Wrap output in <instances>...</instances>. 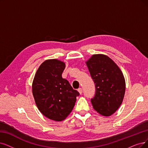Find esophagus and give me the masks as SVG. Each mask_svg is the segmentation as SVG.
I'll return each mask as SVG.
<instances>
[{"mask_svg":"<svg viewBox=\"0 0 148 148\" xmlns=\"http://www.w3.org/2000/svg\"><path fill=\"white\" fill-rule=\"evenodd\" d=\"M78 92H79L80 94H82V88H79L78 89Z\"/></svg>","mask_w":148,"mask_h":148,"instance_id":"obj_1","label":"esophagus"}]
</instances>
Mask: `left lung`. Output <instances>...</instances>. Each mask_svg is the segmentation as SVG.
<instances>
[{
	"label": "left lung",
	"mask_w": 148,
	"mask_h": 148,
	"mask_svg": "<svg viewBox=\"0 0 148 148\" xmlns=\"http://www.w3.org/2000/svg\"><path fill=\"white\" fill-rule=\"evenodd\" d=\"M95 84V94L91 99L93 109L101 115L110 116L121 104L126 83L119 66L108 56L93 55L86 62Z\"/></svg>",
	"instance_id": "left-lung-1"
}]
</instances>
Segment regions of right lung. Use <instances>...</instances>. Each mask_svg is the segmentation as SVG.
<instances>
[{"label":"right lung","mask_w":148,"mask_h":148,"mask_svg":"<svg viewBox=\"0 0 148 148\" xmlns=\"http://www.w3.org/2000/svg\"><path fill=\"white\" fill-rule=\"evenodd\" d=\"M65 63L58 60L45 61L35 74L32 92L39 111L48 119L61 121L74 108L79 92L62 77Z\"/></svg>","instance_id":"obj_1"}]
</instances>
